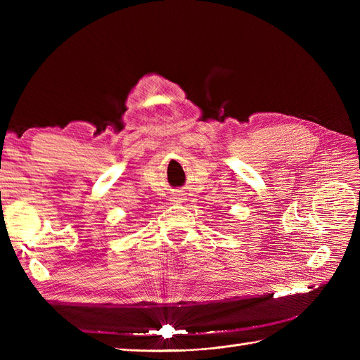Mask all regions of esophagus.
Returning <instances> with one entry per match:
<instances>
[{
	"instance_id": "esophagus-1",
	"label": "esophagus",
	"mask_w": 360,
	"mask_h": 360,
	"mask_svg": "<svg viewBox=\"0 0 360 360\" xmlns=\"http://www.w3.org/2000/svg\"><path fill=\"white\" fill-rule=\"evenodd\" d=\"M171 201L172 202H183L184 201V195L180 191H176L171 195Z\"/></svg>"
}]
</instances>
